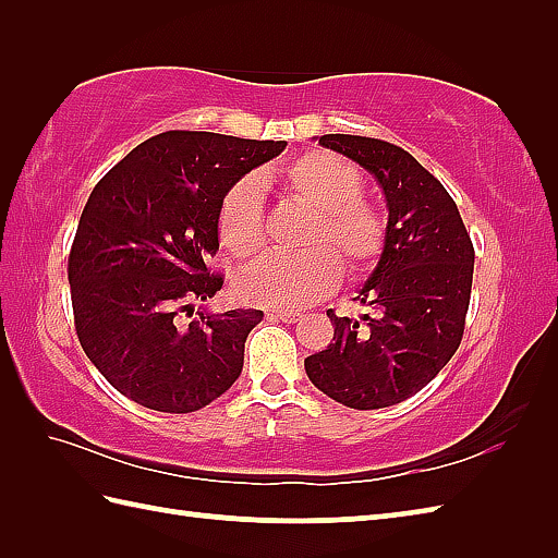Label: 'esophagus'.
<instances>
[{
    "label": "esophagus",
    "instance_id": "34e87169",
    "mask_svg": "<svg viewBox=\"0 0 558 558\" xmlns=\"http://www.w3.org/2000/svg\"><path fill=\"white\" fill-rule=\"evenodd\" d=\"M266 316H268V318H280V322H286V324H298L300 318H302V312H298V310H286V312H268Z\"/></svg>",
    "mask_w": 558,
    "mask_h": 558
}]
</instances>
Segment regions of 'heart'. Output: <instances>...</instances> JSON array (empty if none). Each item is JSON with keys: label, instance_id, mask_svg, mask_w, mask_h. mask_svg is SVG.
I'll use <instances>...</instances> for the list:
<instances>
[{"label": "heart", "instance_id": "heart-1", "mask_svg": "<svg viewBox=\"0 0 558 558\" xmlns=\"http://www.w3.org/2000/svg\"><path fill=\"white\" fill-rule=\"evenodd\" d=\"M278 182L292 201L314 210L304 234L306 252H268L240 278L248 302L294 310L322 300L338 286L340 266L360 272L386 244V220L362 198L364 177L354 162L328 150H310L278 172ZM222 246L234 256H252L266 240L264 196L256 180L236 182L225 194L218 213Z\"/></svg>", "mask_w": 558, "mask_h": 558}]
</instances>
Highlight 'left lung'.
I'll use <instances>...</instances> for the list:
<instances>
[{"instance_id": "left-lung-1", "label": "left lung", "mask_w": 558, "mask_h": 558, "mask_svg": "<svg viewBox=\"0 0 558 558\" xmlns=\"http://www.w3.org/2000/svg\"><path fill=\"white\" fill-rule=\"evenodd\" d=\"M318 144L354 160L384 189L388 222L378 264L354 300L374 316H336L333 340L304 360L310 381L354 410L417 393L453 357L472 290L475 248L456 201L408 150L381 138L326 134Z\"/></svg>"}]
</instances>
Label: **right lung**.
<instances>
[{
	"label": "right lung",
	"instance_id": "1",
	"mask_svg": "<svg viewBox=\"0 0 558 558\" xmlns=\"http://www.w3.org/2000/svg\"><path fill=\"white\" fill-rule=\"evenodd\" d=\"M288 141L165 132L102 177L69 254L76 336L96 369L129 400L194 412L242 374L244 342L264 312H196L222 288L218 252L225 194L280 156Z\"/></svg>",
	"mask_w": 558,
	"mask_h": 558
}]
</instances>
